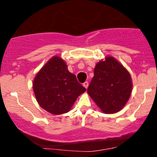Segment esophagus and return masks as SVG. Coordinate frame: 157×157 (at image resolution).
Masks as SVG:
<instances>
[{"label":"esophagus","instance_id":"obj_1","mask_svg":"<svg viewBox=\"0 0 157 157\" xmlns=\"http://www.w3.org/2000/svg\"><path fill=\"white\" fill-rule=\"evenodd\" d=\"M82 86H84V87H85V88H86V89H87L88 86H89V82H84V83H83V84H82Z\"/></svg>","mask_w":157,"mask_h":157}]
</instances>
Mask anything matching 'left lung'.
Listing matches in <instances>:
<instances>
[{
    "label": "left lung",
    "instance_id": "left-lung-1",
    "mask_svg": "<svg viewBox=\"0 0 157 157\" xmlns=\"http://www.w3.org/2000/svg\"><path fill=\"white\" fill-rule=\"evenodd\" d=\"M87 92L105 113H114L123 109L132 92L130 73L111 56L99 61L94 70Z\"/></svg>",
    "mask_w": 157,
    "mask_h": 157
}]
</instances>
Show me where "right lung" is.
Returning a JSON list of instances; mask_svg holds the SVG:
<instances>
[{
	"mask_svg": "<svg viewBox=\"0 0 157 157\" xmlns=\"http://www.w3.org/2000/svg\"><path fill=\"white\" fill-rule=\"evenodd\" d=\"M32 85L39 105L55 115L68 112L77 97L86 91L59 56L47 61L36 75Z\"/></svg>",
	"mask_w": 157,
	"mask_h": 157,
	"instance_id": "add662e5",
	"label": "right lung"
}]
</instances>
